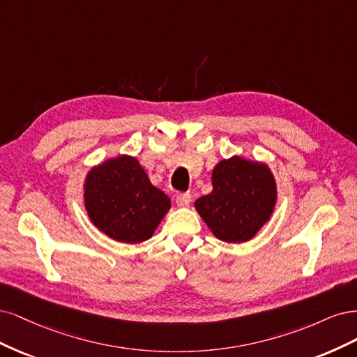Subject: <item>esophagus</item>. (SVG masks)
<instances>
[{
  "instance_id": "34e87169",
  "label": "esophagus",
  "mask_w": 357,
  "mask_h": 357,
  "mask_svg": "<svg viewBox=\"0 0 357 357\" xmlns=\"http://www.w3.org/2000/svg\"><path fill=\"white\" fill-rule=\"evenodd\" d=\"M175 202L178 206H181V208H187L191 202V195L188 192H178L175 195Z\"/></svg>"
}]
</instances>
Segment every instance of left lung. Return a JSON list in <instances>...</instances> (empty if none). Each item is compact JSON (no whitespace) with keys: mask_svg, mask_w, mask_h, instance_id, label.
Instances as JSON below:
<instances>
[{"mask_svg":"<svg viewBox=\"0 0 357 357\" xmlns=\"http://www.w3.org/2000/svg\"><path fill=\"white\" fill-rule=\"evenodd\" d=\"M212 185L211 194L195 202V209L227 243L250 240L273 213L278 192L266 165L241 157L222 160L213 169Z\"/></svg>","mask_w":357,"mask_h":357,"instance_id":"8db88e82","label":"left lung"}]
</instances>
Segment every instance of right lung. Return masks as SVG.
Instances as JSON below:
<instances>
[{
	"instance_id": "1",
	"label": "right lung",
	"mask_w": 357,
	"mask_h": 357,
	"mask_svg": "<svg viewBox=\"0 0 357 357\" xmlns=\"http://www.w3.org/2000/svg\"><path fill=\"white\" fill-rule=\"evenodd\" d=\"M84 188L91 222L121 243H141L151 237L170 209L167 195L149 182L142 166L129 155L91 169Z\"/></svg>"
}]
</instances>
